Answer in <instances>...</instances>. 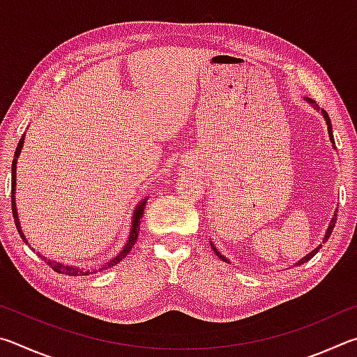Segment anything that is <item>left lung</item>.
<instances>
[{"label":"left lung","mask_w":357,"mask_h":357,"mask_svg":"<svg viewBox=\"0 0 357 357\" xmlns=\"http://www.w3.org/2000/svg\"><path fill=\"white\" fill-rule=\"evenodd\" d=\"M305 100H307V102H309V104H312L313 107H315V108H317V110H319V108H318V105L315 104V100H312L310 98H305ZM321 113H323V116H324V119H326V124H328V132H329V138H331V143H332V146H334V148H335V142H334V135H332V124H331L329 114H328V113H326L324 110H321ZM335 222H337V211H335V213H334V215H332V219H331V223H329V227H328V229H326V234H324V239H323V243H326V241H328V239H329V236H331V233H332V229H334V227H335ZM211 247H213V250L215 252V255H217V257H219L220 259H223V261H228V259H227L225 257H223V255H222V253H220L219 250H217V249H215V247L213 245V243H211ZM319 249H321V244H319V245L317 247V249H315V250H312V252L309 253V255H307V257H304V258H302V259H299V261H298V263H296V266H299V264H302V263L309 261V259H310V258H313V257H315V255H317V253H318V250H319ZM228 263H229V261H228Z\"/></svg>","instance_id":"8db88e82"}]
</instances>
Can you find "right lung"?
Instances as JSON below:
<instances>
[{"label": "right lung", "mask_w": 357, "mask_h": 357, "mask_svg": "<svg viewBox=\"0 0 357 357\" xmlns=\"http://www.w3.org/2000/svg\"><path fill=\"white\" fill-rule=\"evenodd\" d=\"M23 142H25V135H23L20 138L19 144H17V149H15V154H14V160H12V215H14V222H15V227H17V231H19L20 238L23 239V243L28 244V241L25 238V234H23L22 231V227H20V220H19V214H17V206H15V173H17V159H19V155L22 153V148H23ZM144 206H146V198L144 200H142L140 203L137 204V208L134 209V215H132V227H130V233H129V239L128 243H126V245L123 247V250H121L116 257H114L113 259H110V261L105 263L102 268H99L100 271H104L107 268H110V266H114L118 264L121 259H124L126 255L132 250V247H134V244L137 243L138 239V233H140V219L143 217V211H144ZM29 245V244H28ZM39 257L44 259V261L50 266V268L53 271H56V273L59 274H66V275H86L89 274V271H84L82 268H77V266H70V264H63L59 261H53V259H48L47 257H42L39 253ZM94 273H98V271H94Z\"/></svg>", "instance_id": "1"}]
</instances>
